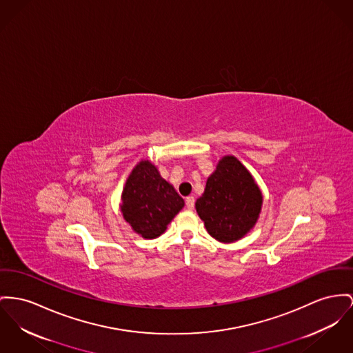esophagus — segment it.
<instances>
[{"label": "esophagus", "mask_w": 353, "mask_h": 353, "mask_svg": "<svg viewBox=\"0 0 353 353\" xmlns=\"http://www.w3.org/2000/svg\"><path fill=\"white\" fill-rule=\"evenodd\" d=\"M194 205H195L194 196H188V198H186V208H188V210H192V209H194Z\"/></svg>", "instance_id": "34e87169"}]
</instances>
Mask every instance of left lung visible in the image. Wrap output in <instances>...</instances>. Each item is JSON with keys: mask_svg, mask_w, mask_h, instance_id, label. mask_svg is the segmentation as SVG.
<instances>
[{"mask_svg": "<svg viewBox=\"0 0 353 353\" xmlns=\"http://www.w3.org/2000/svg\"><path fill=\"white\" fill-rule=\"evenodd\" d=\"M262 194L249 170L235 157H223L208 178L195 209L208 233L219 242L230 243L248 234L256 225Z\"/></svg>", "mask_w": 353, "mask_h": 353, "instance_id": "8db88e82", "label": "left lung"}]
</instances>
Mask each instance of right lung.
<instances>
[{
  "label": "right lung",
  "instance_id": "obj_1",
  "mask_svg": "<svg viewBox=\"0 0 353 353\" xmlns=\"http://www.w3.org/2000/svg\"><path fill=\"white\" fill-rule=\"evenodd\" d=\"M185 201L150 161H141L127 178L120 210L135 233L147 239L163 234Z\"/></svg>",
  "mask_w": 353,
  "mask_h": 353
}]
</instances>
